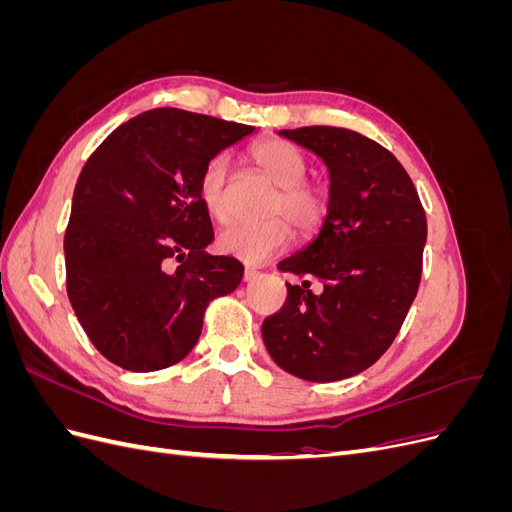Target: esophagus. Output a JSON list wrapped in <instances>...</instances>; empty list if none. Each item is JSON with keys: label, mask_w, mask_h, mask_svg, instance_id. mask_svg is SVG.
<instances>
[{"label": "esophagus", "mask_w": 512, "mask_h": 512, "mask_svg": "<svg viewBox=\"0 0 512 512\" xmlns=\"http://www.w3.org/2000/svg\"><path fill=\"white\" fill-rule=\"evenodd\" d=\"M258 275H260V273H258L256 269H245V273H243V280H245V282H254Z\"/></svg>", "instance_id": "esophagus-1"}]
</instances>
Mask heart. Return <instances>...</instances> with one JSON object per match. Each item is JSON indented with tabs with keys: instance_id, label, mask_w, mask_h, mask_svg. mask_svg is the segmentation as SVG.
<instances>
[{
	"instance_id": "obj_1",
	"label": "heart",
	"mask_w": 512,
	"mask_h": 512,
	"mask_svg": "<svg viewBox=\"0 0 512 512\" xmlns=\"http://www.w3.org/2000/svg\"><path fill=\"white\" fill-rule=\"evenodd\" d=\"M252 160L260 168V173L280 188L269 207V215H280V218H271L260 224H228L218 235V250L245 262V265H262L288 247L292 230L285 222L287 219L297 230L309 232L320 224L327 205H324L322 192L305 183L307 164L292 145L269 138V141L254 145ZM228 181L230 160L222 153L205 166L198 183L203 207L215 220H226L228 215ZM284 217L287 218L285 221Z\"/></svg>"
}]
</instances>
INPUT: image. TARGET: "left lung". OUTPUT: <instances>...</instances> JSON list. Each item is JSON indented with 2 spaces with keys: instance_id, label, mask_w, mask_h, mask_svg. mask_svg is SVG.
I'll list each match as a JSON object with an SVG mask.
<instances>
[{
  "instance_id": "left-lung-1",
  "label": "left lung",
  "mask_w": 512,
  "mask_h": 512,
  "mask_svg": "<svg viewBox=\"0 0 512 512\" xmlns=\"http://www.w3.org/2000/svg\"><path fill=\"white\" fill-rule=\"evenodd\" d=\"M329 170L318 235L280 262L303 275L262 322L271 359L309 382L361 374L393 344L416 297L427 220L414 183L391 151L344 128L280 130ZM312 281L321 284L314 293Z\"/></svg>"
}]
</instances>
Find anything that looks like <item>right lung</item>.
Masks as SVG:
<instances>
[{"instance_id": "1", "label": "right lung", "mask_w": 512, "mask_h": 512, "mask_svg": "<svg viewBox=\"0 0 512 512\" xmlns=\"http://www.w3.org/2000/svg\"><path fill=\"white\" fill-rule=\"evenodd\" d=\"M250 134L243 123L153 108L91 153L72 196L66 280L76 318L111 363L141 374L179 363L209 301L241 284L239 260L207 254L213 226L198 183Z\"/></svg>"}]
</instances>
